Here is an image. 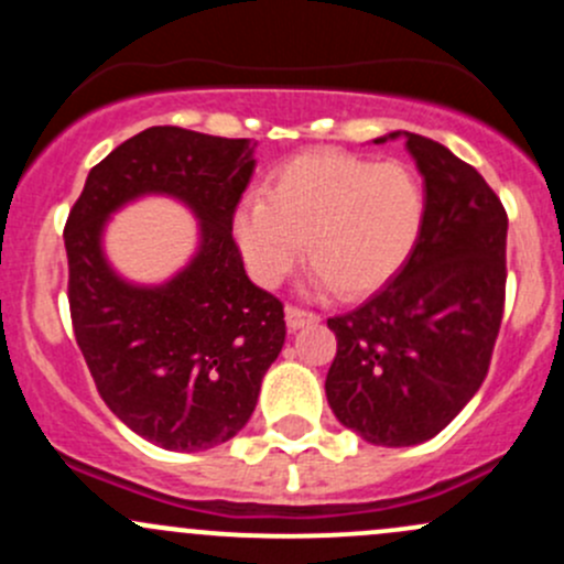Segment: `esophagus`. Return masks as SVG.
Wrapping results in <instances>:
<instances>
[{
    "mask_svg": "<svg viewBox=\"0 0 564 564\" xmlns=\"http://www.w3.org/2000/svg\"><path fill=\"white\" fill-rule=\"evenodd\" d=\"M318 318L322 316L314 314V311H303V308H297V305H286L289 329H300V327H305V324H316Z\"/></svg>",
    "mask_w": 564,
    "mask_h": 564,
    "instance_id": "obj_1",
    "label": "esophagus"
}]
</instances>
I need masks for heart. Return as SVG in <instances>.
<instances>
[{
	"instance_id": "obj_1",
	"label": "heart",
	"mask_w": 564,
	"mask_h": 564,
	"mask_svg": "<svg viewBox=\"0 0 564 564\" xmlns=\"http://www.w3.org/2000/svg\"><path fill=\"white\" fill-rule=\"evenodd\" d=\"M423 224L425 187L409 166L308 152L272 172L267 198H242L231 226L261 286H278L308 246L316 289L366 297L406 264Z\"/></svg>"
}]
</instances>
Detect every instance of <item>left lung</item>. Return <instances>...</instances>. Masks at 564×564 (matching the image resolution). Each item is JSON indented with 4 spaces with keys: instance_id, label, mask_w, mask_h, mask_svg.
<instances>
[{
    "instance_id": "left-lung-1",
    "label": "left lung",
    "mask_w": 564,
    "mask_h": 564,
    "mask_svg": "<svg viewBox=\"0 0 564 564\" xmlns=\"http://www.w3.org/2000/svg\"><path fill=\"white\" fill-rule=\"evenodd\" d=\"M409 155L425 182V224L406 264L360 308L327 318L338 351L329 409L371 445L440 434L480 390L505 311L508 213L469 163L417 133Z\"/></svg>"
}]
</instances>
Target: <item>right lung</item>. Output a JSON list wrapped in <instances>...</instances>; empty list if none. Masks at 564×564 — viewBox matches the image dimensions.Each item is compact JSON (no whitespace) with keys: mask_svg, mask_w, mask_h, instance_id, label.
Here are the masks:
<instances>
[{"mask_svg":"<svg viewBox=\"0 0 564 564\" xmlns=\"http://www.w3.org/2000/svg\"><path fill=\"white\" fill-rule=\"evenodd\" d=\"M256 141L158 128L119 144L84 182L65 224L76 344L106 406L152 445L209 451L240 434L286 340L283 303L250 283L231 237ZM141 195H172L199 220L194 259L158 288L119 279L107 218Z\"/></svg>","mask_w":564,"mask_h":564,"instance_id":"1","label":"right lung"}]
</instances>
